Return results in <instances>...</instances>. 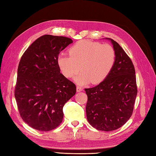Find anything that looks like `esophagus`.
I'll list each match as a JSON object with an SVG mask.
<instances>
[{"instance_id":"obj_1","label":"esophagus","mask_w":156,"mask_h":156,"mask_svg":"<svg viewBox=\"0 0 156 156\" xmlns=\"http://www.w3.org/2000/svg\"><path fill=\"white\" fill-rule=\"evenodd\" d=\"M82 90H83V88L80 87V86H77V87H76V90H77V92H80Z\"/></svg>"}]
</instances>
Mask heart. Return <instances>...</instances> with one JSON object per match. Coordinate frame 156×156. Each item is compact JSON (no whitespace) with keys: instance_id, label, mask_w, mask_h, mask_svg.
Here are the masks:
<instances>
[{"instance_id":"heart-1","label":"heart","mask_w":156,"mask_h":156,"mask_svg":"<svg viewBox=\"0 0 156 156\" xmlns=\"http://www.w3.org/2000/svg\"><path fill=\"white\" fill-rule=\"evenodd\" d=\"M69 54L58 56V66L63 75L68 78L80 68L82 72L75 78L80 84L102 82L110 74L115 62V51L111 45L88 40L76 43L69 48Z\"/></svg>"}]
</instances>
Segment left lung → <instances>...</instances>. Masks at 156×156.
Listing matches in <instances>:
<instances>
[{"label":"left lung","instance_id":"obj_1","mask_svg":"<svg viewBox=\"0 0 156 156\" xmlns=\"http://www.w3.org/2000/svg\"><path fill=\"white\" fill-rule=\"evenodd\" d=\"M113 45L115 62L110 74L98 85L85 88L87 120L94 128L111 131L122 127L133 114L137 94L131 59L117 42Z\"/></svg>","mask_w":156,"mask_h":156}]
</instances>
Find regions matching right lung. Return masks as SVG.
<instances>
[{"instance_id": "obj_1", "label": "right lung", "mask_w": 156, "mask_h": 156, "mask_svg": "<svg viewBox=\"0 0 156 156\" xmlns=\"http://www.w3.org/2000/svg\"><path fill=\"white\" fill-rule=\"evenodd\" d=\"M70 38L45 35L21 56L15 97L21 117L40 131L54 129L64 117L63 107L76 94L74 83L60 73L58 55L72 44Z\"/></svg>"}]
</instances>
